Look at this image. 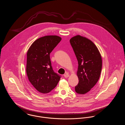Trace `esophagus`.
<instances>
[{
    "instance_id": "1",
    "label": "esophagus",
    "mask_w": 125,
    "mask_h": 125,
    "mask_svg": "<svg viewBox=\"0 0 125 125\" xmlns=\"http://www.w3.org/2000/svg\"><path fill=\"white\" fill-rule=\"evenodd\" d=\"M69 75L68 73H66L64 75V77L65 78H68V77H69Z\"/></svg>"
}]
</instances>
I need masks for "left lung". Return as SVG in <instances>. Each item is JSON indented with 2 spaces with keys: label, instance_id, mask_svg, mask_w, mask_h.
Returning a JSON list of instances; mask_svg holds the SVG:
<instances>
[{
  "label": "left lung",
  "instance_id": "8db88e82",
  "mask_svg": "<svg viewBox=\"0 0 125 125\" xmlns=\"http://www.w3.org/2000/svg\"><path fill=\"white\" fill-rule=\"evenodd\" d=\"M69 41L79 65L77 76L79 82L75 86V92L84 94L89 92L99 79L102 57L96 45L89 39L78 35Z\"/></svg>",
  "mask_w": 125,
  "mask_h": 125
}]
</instances>
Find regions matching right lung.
Listing matches in <instances>:
<instances>
[{
  "mask_svg": "<svg viewBox=\"0 0 125 125\" xmlns=\"http://www.w3.org/2000/svg\"><path fill=\"white\" fill-rule=\"evenodd\" d=\"M61 40L58 36H45L35 40L28 50L27 75L30 83L40 93L50 92L60 79L61 76L53 69L50 54Z\"/></svg>",
  "mask_w": 125,
  "mask_h": 125,
  "instance_id": "1",
  "label": "right lung"
}]
</instances>
